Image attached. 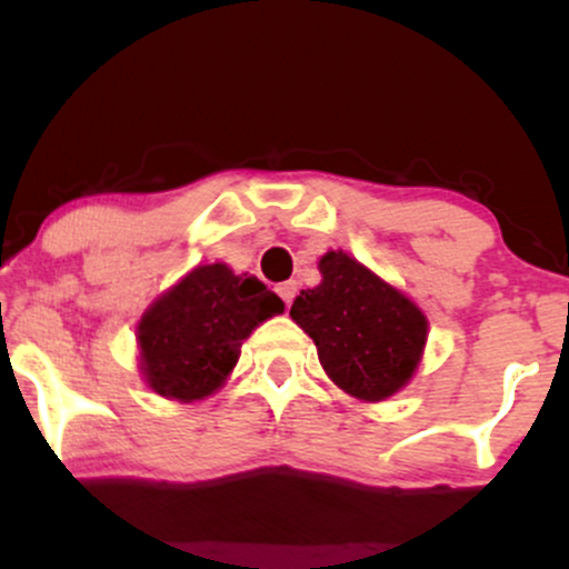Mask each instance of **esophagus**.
Here are the masks:
<instances>
[{
    "label": "esophagus",
    "instance_id": "34e87169",
    "mask_svg": "<svg viewBox=\"0 0 569 569\" xmlns=\"http://www.w3.org/2000/svg\"><path fill=\"white\" fill-rule=\"evenodd\" d=\"M278 293L286 305H291L293 297H297V283H293V280H286V283L278 286Z\"/></svg>",
    "mask_w": 569,
    "mask_h": 569
}]
</instances>
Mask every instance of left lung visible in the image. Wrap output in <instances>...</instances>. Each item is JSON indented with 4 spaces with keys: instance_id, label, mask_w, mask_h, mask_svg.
Listing matches in <instances>:
<instances>
[{
    "instance_id": "obj_1",
    "label": "left lung",
    "mask_w": 569,
    "mask_h": 569,
    "mask_svg": "<svg viewBox=\"0 0 569 569\" xmlns=\"http://www.w3.org/2000/svg\"><path fill=\"white\" fill-rule=\"evenodd\" d=\"M318 267L321 286L293 299L291 318L339 388L363 401L393 396L420 363L426 316L348 253L329 251Z\"/></svg>"
}]
</instances>
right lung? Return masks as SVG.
<instances>
[{
	"label": "right lung",
	"mask_w": 569,
	"mask_h": 569,
	"mask_svg": "<svg viewBox=\"0 0 569 569\" xmlns=\"http://www.w3.org/2000/svg\"><path fill=\"white\" fill-rule=\"evenodd\" d=\"M283 302L259 278L227 264L194 267L143 312L141 369L154 393L194 401L219 388L240 358V345Z\"/></svg>",
	"instance_id": "add662e5"
}]
</instances>
